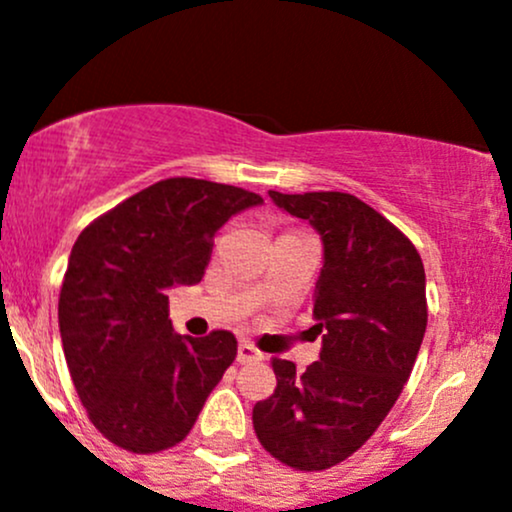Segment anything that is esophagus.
<instances>
[{
  "label": "esophagus",
  "mask_w": 512,
  "mask_h": 512,
  "mask_svg": "<svg viewBox=\"0 0 512 512\" xmlns=\"http://www.w3.org/2000/svg\"><path fill=\"white\" fill-rule=\"evenodd\" d=\"M264 354L260 349H255L250 342L238 344V363H260Z\"/></svg>",
  "instance_id": "obj_1"
}]
</instances>
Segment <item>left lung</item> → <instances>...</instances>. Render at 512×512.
Returning <instances> with one entry per match:
<instances>
[{
    "label": "left lung",
    "mask_w": 512,
    "mask_h": 512,
    "mask_svg": "<svg viewBox=\"0 0 512 512\" xmlns=\"http://www.w3.org/2000/svg\"><path fill=\"white\" fill-rule=\"evenodd\" d=\"M269 197L322 238L313 296L322 351L303 375L272 358L276 390L255 404L252 426L276 460L320 472L354 455L395 407L424 342L426 272L414 243L354 195Z\"/></svg>",
    "instance_id": "left-lung-1"
}]
</instances>
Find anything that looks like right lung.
Instances as JSON below:
<instances>
[{
  "mask_svg": "<svg viewBox=\"0 0 512 512\" xmlns=\"http://www.w3.org/2000/svg\"><path fill=\"white\" fill-rule=\"evenodd\" d=\"M262 204L243 187L168 178L91 221L60 291V334L91 424L117 448L151 455L178 445L236 361L228 330L175 334L168 289L199 284L216 231Z\"/></svg>",
  "mask_w": 512,
  "mask_h": 512,
  "instance_id": "add662e5",
  "label": "right lung"
}]
</instances>
